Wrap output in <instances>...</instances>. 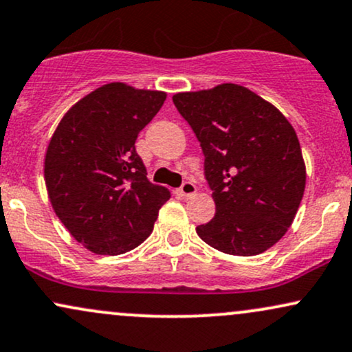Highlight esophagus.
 <instances>
[{
    "mask_svg": "<svg viewBox=\"0 0 352 352\" xmlns=\"http://www.w3.org/2000/svg\"><path fill=\"white\" fill-rule=\"evenodd\" d=\"M195 192H197V187H195L192 182H184L182 187L179 188V193L182 197H192V195H195Z\"/></svg>",
    "mask_w": 352,
    "mask_h": 352,
    "instance_id": "esophagus-1",
    "label": "esophagus"
}]
</instances>
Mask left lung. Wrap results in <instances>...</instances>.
I'll return each mask as SVG.
<instances>
[{"mask_svg": "<svg viewBox=\"0 0 352 352\" xmlns=\"http://www.w3.org/2000/svg\"><path fill=\"white\" fill-rule=\"evenodd\" d=\"M205 155L217 213L197 234L231 256H257L285 234L307 170L297 133L274 104L234 83L173 95Z\"/></svg>", "mask_w": 352, "mask_h": 352, "instance_id": "8db88e82", "label": "left lung"}]
</instances>
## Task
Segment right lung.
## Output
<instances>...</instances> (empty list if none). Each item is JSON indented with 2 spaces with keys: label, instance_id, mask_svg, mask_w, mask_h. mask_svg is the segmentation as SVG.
<instances>
[{
  "label": "right lung",
  "instance_id": "obj_1",
  "mask_svg": "<svg viewBox=\"0 0 352 352\" xmlns=\"http://www.w3.org/2000/svg\"><path fill=\"white\" fill-rule=\"evenodd\" d=\"M165 96L120 82L103 85L65 113L50 139L44 162L50 203L88 251L118 256L138 248L170 198L147 180L134 147Z\"/></svg>",
  "mask_w": 352,
  "mask_h": 352
}]
</instances>
